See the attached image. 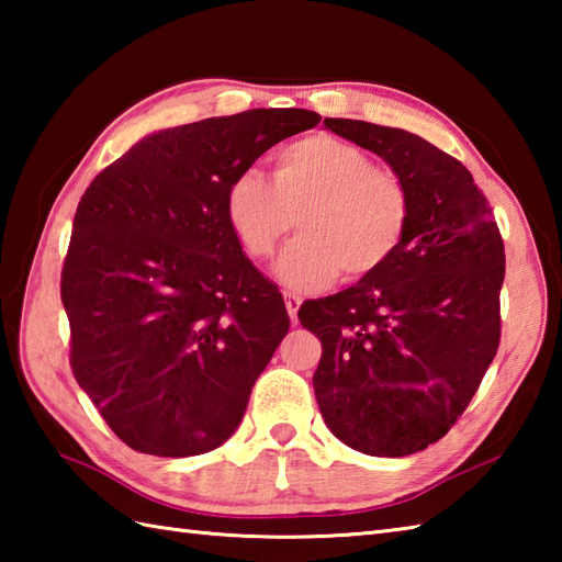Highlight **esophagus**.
Masks as SVG:
<instances>
[{"instance_id": "1", "label": "esophagus", "mask_w": 562, "mask_h": 562, "mask_svg": "<svg viewBox=\"0 0 562 562\" xmlns=\"http://www.w3.org/2000/svg\"><path fill=\"white\" fill-rule=\"evenodd\" d=\"M300 304H302V296H296L292 292H284V306H288V314L292 324H296V312H300Z\"/></svg>"}]
</instances>
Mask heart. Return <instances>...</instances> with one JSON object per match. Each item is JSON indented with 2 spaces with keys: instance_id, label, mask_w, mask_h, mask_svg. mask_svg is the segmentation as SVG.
Instances as JSON below:
<instances>
[{
  "instance_id": "1",
  "label": "heart",
  "mask_w": 562,
  "mask_h": 562,
  "mask_svg": "<svg viewBox=\"0 0 562 562\" xmlns=\"http://www.w3.org/2000/svg\"><path fill=\"white\" fill-rule=\"evenodd\" d=\"M224 217L254 260L270 258L296 222L302 236L284 250L274 274L284 288L306 292L340 270L345 280H362L384 268L408 232L411 195L364 149L312 135L274 157L272 181L258 171L234 176Z\"/></svg>"
}]
</instances>
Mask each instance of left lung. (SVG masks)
Here are the masks:
<instances>
[{
    "label": "left lung",
    "mask_w": 562,
    "mask_h": 562,
    "mask_svg": "<svg viewBox=\"0 0 562 562\" xmlns=\"http://www.w3.org/2000/svg\"><path fill=\"white\" fill-rule=\"evenodd\" d=\"M408 188L411 224L384 268L304 302L321 340L314 393L328 429L369 457H408L459 420L499 345L505 246L471 171L398 127L326 117Z\"/></svg>",
    "instance_id": "1"
}]
</instances>
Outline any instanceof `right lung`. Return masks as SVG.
Masks as SVG:
<instances>
[{"instance_id":"right-lung-1","label":"right lung","mask_w":562,"mask_h":562,"mask_svg":"<svg viewBox=\"0 0 562 562\" xmlns=\"http://www.w3.org/2000/svg\"><path fill=\"white\" fill-rule=\"evenodd\" d=\"M318 121L254 109L159 130L81 195L59 280L69 364L130 449L195 457L241 423L290 316L236 244L224 193Z\"/></svg>"}]
</instances>
